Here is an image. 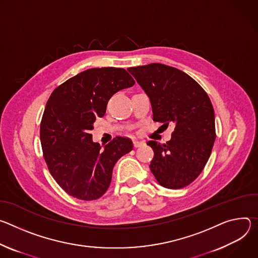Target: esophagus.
I'll return each mask as SVG.
<instances>
[{
    "label": "esophagus",
    "mask_w": 258,
    "mask_h": 258,
    "mask_svg": "<svg viewBox=\"0 0 258 258\" xmlns=\"http://www.w3.org/2000/svg\"><path fill=\"white\" fill-rule=\"evenodd\" d=\"M144 145H145V142H144V141H137V140L133 141V147H134L135 149L140 148L141 146H144Z\"/></svg>",
    "instance_id": "obj_1"
}]
</instances>
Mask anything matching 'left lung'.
<instances>
[{
	"label": "left lung",
	"mask_w": 258,
	"mask_h": 258,
	"mask_svg": "<svg viewBox=\"0 0 258 258\" xmlns=\"http://www.w3.org/2000/svg\"><path fill=\"white\" fill-rule=\"evenodd\" d=\"M149 96L156 122L174 125L166 145L149 141L154 150L150 168L167 188H181L204 169L215 141L214 109L209 96L185 73L162 63L128 69Z\"/></svg>",
	"instance_id": "8db88e82"
}]
</instances>
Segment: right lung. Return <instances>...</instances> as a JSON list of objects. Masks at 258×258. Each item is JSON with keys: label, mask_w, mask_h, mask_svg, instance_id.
<instances>
[{"label": "right lung", "mask_w": 258, "mask_h": 258, "mask_svg": "<svg viewBox=\"0 0 258 258\" xmlns=\"http://www.w3.org/2000/svg\"><path fill=\"white\" fill-rule=\"evenodd\" d=\"M135 84L124 69L84 71L51 94L40 138L51 175L70 196L83 201L100 198L108 188L113 166L132 151V141L116 137L105 147L92 141L96 118L104 116L109 98Z\"/></svg>", "instance_id": "add662e5"}]
</instances>
